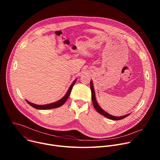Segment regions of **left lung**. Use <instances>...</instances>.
Instances as JSON below:
<instances>
[{"label":"left lung","mask_w":160,"mask_h":160,"mask_svg":"<svg viewBox=\"0 0 160 160\" xmlns=\"http://www.w3.org/2000/svg\"><path fill=\"white\" fill-rule=\"evenodd\" d=\"M90 89H91V92H92V101L93 105H94L96 110L99 113H100L101 115L104 116L105 117H106V118H108L109 119L112 120H120L123 119V118H126L127 117H128V115H130V113L127 114V115H125L124 116H122V117H115V116H112V115H110V114L108 113L107 112H106L104 110H103L100 107V106L98 104V102H97L96 98V94H95V90H94V85H93V82H92V80H91V81H90Z\"/></svg>","instance_id":"obj_1"}]
</instances>
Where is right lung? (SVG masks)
<instances>
[{
    "label": "right lung",
    "instance_id": "right-lung-1",
    "mask_svg": "<svg viewBox=\"0 0 160 160\" xmlns=\"http://www.w3.org/2000/svg\"><path fill=\"white\" fill-rule=\"evenodd\" d=\"M77 79H75L73 83H72V85H70V87H69V88H68L67 92L66 93V94L64 95V96L63 98H62L61 99H59V101H56V102H52V103H51V104H44V105H38V104H33V103H32L30 102V101L26 100V101L31 106H32L33 108H36V109H53V108H58V107H60L61 106H62V104H64V102L66 101V100L68 99V97H69V96L70 95V93H71V91L72 90V88L73 87V85H75L76 81H77Z\"/></svg>",
    "mask_w": 160,
    "mask_h": 160
}]
</instances>
